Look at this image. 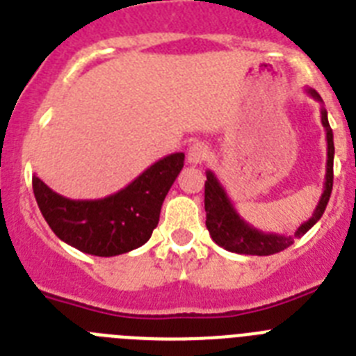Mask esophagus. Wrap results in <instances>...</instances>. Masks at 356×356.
Wrapping results in <instances>:
<instances>
[{"label": "esophagus", "mask_w": 356, "mask_h": 356, "mask_svg": "<svg viewBox=\"0 0 356 356\" xmlns=\"http://www.w3.org/2000/svg\"><path fill=\"white\" fill-rule=\"evenodd\" d=\"M207 154H209L207 145L203 144V142H196V144H193L189 149H187V162L193 163V165H200L202 162H205Z\"/></svg>", "instance_id": "obj_1"}]
</instances>
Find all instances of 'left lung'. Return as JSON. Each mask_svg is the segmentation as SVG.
<instances>
[{
	"label": "left lung",
	"instance_id": "1",
	"mask_svg": "<svg viewBox=\"0 0 356 356\" xmlns=\"http://www.w3.org/2000/svg\"><path fill=\"white\" fill-rule=\"evenodd\" d=\"M309 97L323 102L317 91L308 88L306 90ZM321 122L326 129L327 140V162H326V180H324L323 196L318 200L317 207L308 221L300 225L293 236H282V234L263 232V230L252 227L250 223L243 220L238 211L234 209L229 194L223 189V185L216 178L212 171H207V181H205V212H207V225L211 238L214 239L225 250L245 254V256H272L277 252L284 250L293 243V238L305 236L321 218H323L326 205L330 202L331 189H333V156H335V145H333V131L327 122V111L321 109Z\"/></svg>",
	"mask_w": 356,
	"mask_h": 356
}]
</instances>
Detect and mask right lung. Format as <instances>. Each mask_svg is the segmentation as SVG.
<instances>
[{"label": "right lung", "instance_id": "add662e5", "mask_svg": "<svg viewBox=\"0 0 356 356\" xmlns=\"http://www.w3.org/2000/svg\"><path fill=\"white\" fill-rule=\"evenodd\" d=\"M184 160V153L169 154L147 167L127 187L100 200L65 198L33 176V196L60 241L91 256H118L142 247L151 238Z\"/></svg>", "mask_w": 356, "mask_h": 356}]
</instances>
